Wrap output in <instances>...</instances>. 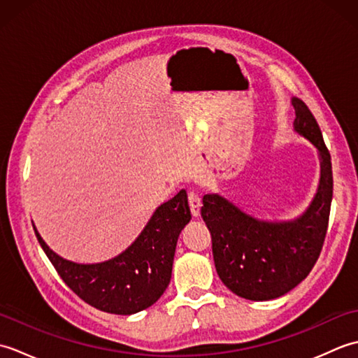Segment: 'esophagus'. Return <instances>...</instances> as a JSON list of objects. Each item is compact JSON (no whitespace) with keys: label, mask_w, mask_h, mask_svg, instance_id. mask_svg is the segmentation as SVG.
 Segmentation results:
<instances>
[{"label":"esophagus","mask_w":358,"mask_h":358,"mask_svg":"<svg viewBox=\"0 0 358 358\" xmlns=\"http://www.w3.org/2000/svg\"><path fill=\"white\" fill-rule=\"evenodd\" d=\"M187 201H189V208H191V212L194 217H199L200 215V208H201V199L200 195L196 194L192 189H189L187 191Z\"/></svg>","instance_id":"obj_1"}]
</instances>
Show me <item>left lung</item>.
<instances>
[{
  "mask_svg": "<svg viewBox=\"0 0 358 358\" xmlns=\"http://www.w3.org/2000/svg\"><path fill=\"white\" fill-rule=\"evenodd\" d=\"M295 131L314 144L322 158L320 189L295 222L268 223L249 217L217 194L204 195L201 217L212 238L215 269L234 294L272 300L291 291L313 271L323 249L332 201L331 154L313 112L294 98Z\"/></svg>",
  "mask_w": 358,
  "mask_h": 358,
  "instance_id": "1",
  "label": "left lung"
}]
</instances>
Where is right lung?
<instances>
[{
    "label": "right lung",
    "instance_id": "1",
    "mask_svg": "<svg viewBox=\"0 0 358 358\" xmlns=\"http://www.w3.org/2000/svg\"><path fill=\"white\" fill-rule=\"evenodd\" d=\"M191 220L186 191L162 204L131 248L109 262L78 264L52 252L35 235L53 268L83 301L103 313L131 315L154 305L172 275L175 246Z\"/></svg>",
    "mask_w": 358,
    "mask_h": 358
}]
</instances>
